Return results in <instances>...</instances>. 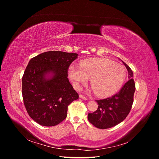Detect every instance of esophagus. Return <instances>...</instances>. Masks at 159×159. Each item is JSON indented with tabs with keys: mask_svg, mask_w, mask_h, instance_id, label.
<instances>
[{
	"mask_svg": "<svg viewBox=\"0 0 159 159\" xmlns=\"http://www.w3.org/2000/svg\"><path fill=\"white\" fill-rule=\"evenodd\" d=\"M80 98H81V99H85V100H87V98L86 97H85L84 95H81V94H80Z\"/></svg>",
	"mask_w": 159,
	"mask_h": 159,
	"instance_id": "esophagus-1",
	"label": "esophagus"
}]
</instances>
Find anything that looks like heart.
Returning a JSON list of instances; mask_svg holds the SVG:
<instances>
[{
	"label": "heart",
	"mask_w": 159,
	"mask_h": 159,
	"mask_svg": "<svg viewBox=\"0 0 159 159\" xmlns=\"http://www.w3.org/2000/svg\"><path fill=\"white\" fill-rule=\"evenodd\" d=\"M70 78L76 88L81 84H90L96 95L110 96L121 88L126 78V71L121 64L105 58L85 60L80 66L71 65L68 68Z\"/></svg>",
	"instance_id": "obj_1"
}]
</instances>
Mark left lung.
<instances>
[{"mask_svg": "<svg viewBox=\"0 0 159 159\" xmlns=\"http://www.w3.org/2000/svg\"><path fill=\"white\" fill-rule=\"evenodd\" d=\"M129 73V80L119 92L111 97L96 100L98 109L88 113L89 121L98 129H108L117 125L127 117L133 103L135 84L132 70L124 63Z\"/></svg>", "mask_w": 159, "mask_h": 159, "instance_id": "8db88e82", "label": "left lung"}]
</instances>
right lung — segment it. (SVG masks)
Wrapping results in <instances>:
<instances>
[{
	"mask_svg": "<svg viewBox=\"0 0 159 159\" xmlns=\"http://www.w3.org/2000/svg\"><path fill=\"white\" fill-rule=\"evenodd\" d=\"M78 56L49 51L28 62L22 76L23 102L29 116L41 125L55 126L63 121L68 105L79 98L68 78L69 67ZM48 72L53 76L47 80L45 75Z\"/></svg>",
	"mask_w": 159,
	"mask_h": 159,
	"instance_id": "obj_1",
	"label": "right lung"
}]
</instances>
